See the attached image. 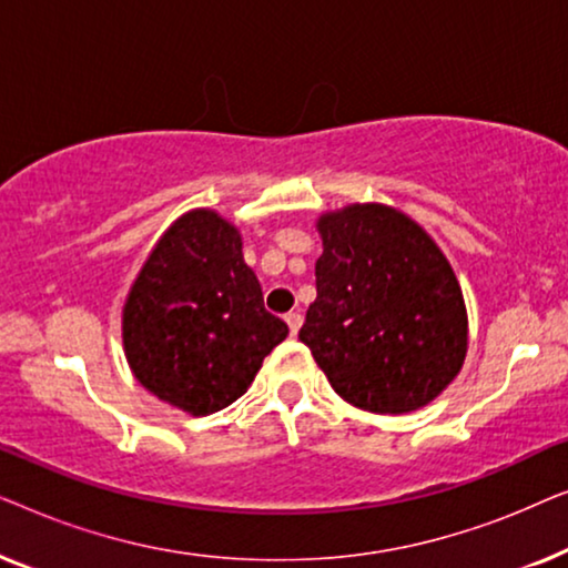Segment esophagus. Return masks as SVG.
<instances>
[{
  "mask_svg": "<svg viewBox=\"0 0 568 568\" xmlns=\"http://www.w3.org/2000/svg\"><path fill=\"white\" fill-rule=\"evenodd\" d=\"M284 321H286V325H290L292 336H297V331L302 328V313H286Z\"/></svg>",
  "mask_w": 568,
  "mask_h": 568,
  "instance_id": "esophagus-1",
  "label": "esophagus"
}]
</instances>
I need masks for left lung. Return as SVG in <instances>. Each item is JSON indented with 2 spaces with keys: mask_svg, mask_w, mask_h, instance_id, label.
<instances>
[{
  "mask_svg": "<svg viewBox=\"0 0 568 568\" xmlns=\"http://www.w3.org/2000/svg\"><path fill=\"white\" fill-rule=\"evenodd\" d=\"M317 297L300 341L333 390L372 414H408L453 383L468 352V313L445 253L385 204L317 220Z\"/></svg>",
  "mask_w": 568,
  "mask_h": 568,
  "instance_id": "1",
  "label": "left lung"
}]
</instances>
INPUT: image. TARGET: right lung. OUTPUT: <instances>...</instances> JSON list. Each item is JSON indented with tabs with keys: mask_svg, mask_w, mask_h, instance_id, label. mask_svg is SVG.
I'll use <instances>...</instances> for the list:
<instances>
[{
	"mask_svg": "<svg viewBox=\"0 0 568 568\" xmlns=\"http://www.w3.org/2000/svg\"><path fill=\"white\" fill-rule=\"evenodd\" d=\"M121 328L134 377L191 416L235 403L290 333L263 307L237 227L212 209L185 212L158 240Z\"/></svg>",
	"mask_w": 568,
	"mask_h": 568,
	"instance_id": "add662e5",
	"label": "right lung"
}]
</instances>
